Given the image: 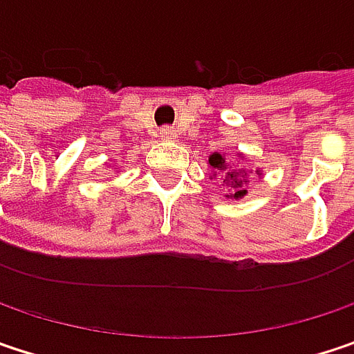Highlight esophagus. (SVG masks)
<instances>
[{
  "mask_svg": "<svg viewBox=\"0 0 354 354\" xmlns=\"http://www.w3.org/2000/svg\"><path fill=\"white\" fill-rule=\"evenodd\" d=\"M160 138H162V140H174L176 133H174L172 127H162V129H160Z\"/></svg>",
  "mask_w": 354,
  "mask_h": 354,
  "instance_id": "34e87169",
  "label": "esophagus"
}]
</instances>
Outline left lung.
I'll use <instances>...</instances> for the list:
<instances>
[{"label": "left lung", "instance_id": "1", "mask_svg": "<svg viewBox=\"0 0 354 354\" xmlns=\"http://www.w3.org/2000/svg\"><path fill=\"white\" fill-rule=\"evenodd\" d=\"M209 164L216 170V172H221V176H223V182L227 184V188H229V192H231V196L233 198H241L247 194V190H245V184L249 182L247 178L249 174L239 168V170H231V168H227V162H225V158L221 156V153H212L209 158Z\"/></svg>", "mask_w": 354, "mask_h": 354}]
</instances>
